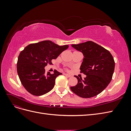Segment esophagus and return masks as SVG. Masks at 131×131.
I'll list each match as a JSON object with an SVG mask.
<instances>
[{
  "label": "esophagus",
  "instance_id": "34e87169",
  "mask_svg": "<svg viewBox=\"0 0 131 131\" xmlns=\"http://www.w3.org/2000/svg\"><path fill=\"white\" fill-rule=\"evenodd\" d=\"M64 74V75H66V76L67 77H68V78H70V77H72L70 75L68 74Z\"/></svg>",
  "mask_w": 131,
  "mask_h": 131
}]
</instances>
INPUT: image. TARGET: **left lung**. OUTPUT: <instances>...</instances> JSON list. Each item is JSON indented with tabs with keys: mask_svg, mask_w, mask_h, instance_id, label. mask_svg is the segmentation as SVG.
Listing matches in <instances>:
<instances>
[{
	"mask_svg": "<svg viewBox=\"0 0 131 131\" xmlns=\"http://www.w3.org/2000/svg\"><path fill=\"white\" fill-rule=\"evenodd\" d=\"M72 46L84 55L80 69L86 77L82 80L81 78L75 76L78 79V84L70 87V89L82 98L96 96L112 80L115 68L114 58L108 50L92 41L73 44Z\"/></svg>",
	"mask_w": 131,
	"mask_h": 131,
	"instance_id": "left-lung-1",
	"label": "left lung"
}]
</instances>
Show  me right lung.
Segmentation results:
<instances>
[{"mask_svg": "<svg viewBox=\"0 0 131 131\" xmlns=\"http://www.w3.org/2000/svg\"><path fill=\"white\" fill-rule=\"evenodd\" d=\"M68 47V45L59 46L50 40H45L31 43L21 51L17 63V74L28 92L40 96L53 88L56 78L62 74L56 70L52 74H46L44 68Z\"/></svg>", "mask_w": 131, "mask_h": 131, "instance_id": "obj_1", "label": "right lung"}]
</instances>
